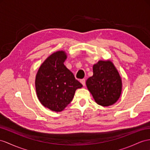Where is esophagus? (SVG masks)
Here are the masks:
<instances>
[{
  "label": "esophagus",
  "mask_w": 150,
  "mask_h": 150,
  "mask_svg": "<svg viewBox=\"0 0 150 150\" xmlns=\"http://www.w3.org/2000/svg\"><path fill=\"white\" fill-rule=\"evenodd\" d=\"M80 82L82 83V85H83V86H86V79H82V80H80Z\"/></svg>",
  "instance_id": "1"
}]
</instances>
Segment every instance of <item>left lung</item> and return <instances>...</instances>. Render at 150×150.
I'll return each mask as SVG.
<instances>
[{
    "label": "left lung",
    "instance_id": "obj_1",
    "mask_svg": "<svg viewBox=\"0 0 150 150\" xmlns=\"http://www.w3.org/2000/svg\"><path fill=\"white\" fill-rule=\"evenodd\" d=\"M86 85L95 101L103 106L114 104L121 94V78L110 61H99L94 65L93 75Z\"/></svg>",
    "mask_w": 150,
    "mask_h": 150
}]
</instances>
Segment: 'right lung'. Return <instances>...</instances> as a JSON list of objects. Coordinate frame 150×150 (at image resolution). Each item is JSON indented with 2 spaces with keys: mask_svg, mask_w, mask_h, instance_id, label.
<instances>
[{
  "mask_svg": "<svg viewBox=\"0 0 150 150\" xmlns=\"http://www.w3.org/2000/svg\"><path fill=\"white\" fill-rule=\"evenodd\" d=\"M64 51H57L42 64L35 79L37 97L41 104L54 112L64 110L74 97L76 89L82 87L64 65Z\"/></svg>",
  "mask_w": 150,
  "mask_h": 150,
  "instance_id": "obj_1",
  "label": "right lung"
}]
</instances>
